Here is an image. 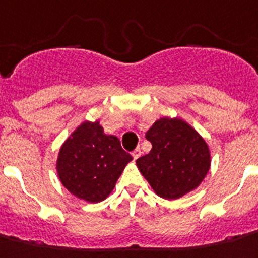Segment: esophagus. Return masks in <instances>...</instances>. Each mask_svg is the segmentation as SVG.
<instances>
[{"instance_id":"1","label":"esophagus","mask_w":258,"mask_h":258,"mask_svg":"<svg viewBox=\"0 0 258 258\" xmlns=\"http://www.w3.org/2000/svg\"><path fill=\"white\" fill-rule=\"evenodd\" d=\"M142 154V151H140V148H136L135 151L132 152V157H134V160H138L139 157Z\"/></svg>"}]
</instances>
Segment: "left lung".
<instances>
[{
	"label": "left lung",
	"instance_id": "obj_1",
	"mask_svg": "<svg viewBox=\"0 0 258 258\" xmlns=\"http://www.w3.org/2000/svg\"><path fill=\"white\" fill-rule=\"evenodd\" d=\"M151 152L136 160L158 196L179 199L199 187L210 167L207 143L182 119L161 118L147 132Z\"/></svg>",
	"mask_w": 258,
	"mask_h": 258
}]
</instances>
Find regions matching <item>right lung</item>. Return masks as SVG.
I'll return each instance as SVG.
<instances>
[{
  "mask_svg": "<svg viewBox=\"0 0 258 258\" xmlns=\"http://www.w3.org/2000/svg\"><path fill=\"white\" fill-rule=\"evenodd\" d=\"M131 154L98 122H84L62 145L57 161L62 184L76 197L98 203L113 191Z\"/></svg>",
  "mask_w": 258,
  "mask_h": 258,
  "instance_id": "add662e5",
  "label": "right lung"
}]
</instances>
